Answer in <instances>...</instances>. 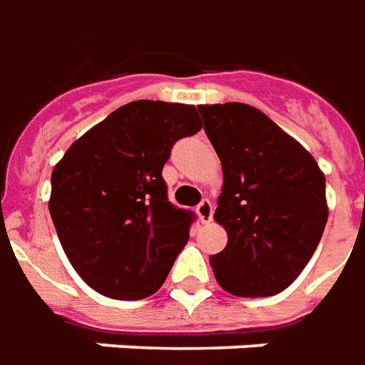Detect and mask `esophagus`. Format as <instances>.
Returning <instances> with one entry per match:
<instances>
[{
	"instance_id": "obj_1",
	"label": "esophagus",
	"mask_w": 365,
	"mask_h": 365,
	"mask_svg": "<svg viewBox=\"0 0 365 365\" xmlns=\"http://www.w3.org/2000/svg\"><path fill=\"white\" fill-rule=\"evenodd\" d=\"M196 214H198V220L202 224H208L212 222V214H214V206H212L210 200H202V202L196 206Z\"/></svg>"
}]
</instances>
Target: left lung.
Returning <instances> with one entry per match:
<instances>
[{
    "label": "left lung",
    "instance_id": "1",
    "mask_svg": "<svg viewBox=\"0 0 365 365\" xmlns=\"http://www.w3.org/2000/svg\"><path fill=\"white\" fill-rule=\"evenodd\" d=\"M222 163L214 220L228 244L210 257L214 277L237 297H271L311 261L328 220L327 178L304 147L257 108L198 106Z\"/></svg>",
    "mask_w": 365,
    "mask_h": 365
}]
</instances>
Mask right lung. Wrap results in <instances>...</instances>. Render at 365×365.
I'll return each mask as SVG.
<instances>
[{"label":"right lung","instance_id":"right-lung-1","mask_svg":"<svg viewBox=\"0 0 365 365\" xmlns=\"http://www.w3.org/2000/svg\"><path fill=\"white\" fill-rule=\"evenodd\" d=\"M202 123L195 106L137 100L78 137L51 175L66 257L96 293L139 301L165 283L195 214L167 198L163 165Z\"/></svg>","mask_w":365,"mask_h":365}]
</instances>
